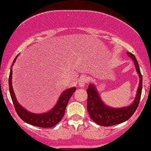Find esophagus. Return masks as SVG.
Listing matches in <instances>:
<instances>
[{
  "instance_id": "34e87169",
  "label": "esophagus",
  "mask_w": 151,
  "mask_h": 151,
  "mask_svg": "<svg viewBox=\"0 0 151 151\" xmlns=\"http://www.w3.org/2000/svg\"><path fill=\"white\" fill-rule=\"evenodd\" d=\"M88 83V78L86 76H82L78 79V85L80 87H83Z\"/></svg>"
}]
</instances>
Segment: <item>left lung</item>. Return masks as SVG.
Segmentation results:
<instances>
[{
    "label": "left lung",
    "instance_id": "8db88e82",
    "mask_svg": "<svg viewBox=\"0 0 151 151\" xmlns=\"http://www.w3.org/2000/svg\"><path fill=\"white\" fill-rule=\"evenodd\" d=\"M127 55L134 61L137 72L139 76V85L137 89L134 101L131 105L123 108H112L106 106L99 94L94 85H89L87 88V111L91 119L101 126L109 127L122 123L132 116L139 106L142 93V77L140 73L139 63L134 56L127 52Z\"/></svg>",
    "mask_w": 151,
    "mask_h": 151
}]
</instances>
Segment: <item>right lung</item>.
<instances>
[{"mask_svg": "<svg viewBox=\"0 0 151 151\" xmlns=\"http://www.w3.org/2000/svg\"><path fill=\"white\" fill-rule=\"evenodd\" d=\"M17 58V57L14 59L13 63L15 62ZM12 68H11L9 78V91L14 109L20 118L27 123L41 128H50L57 124L63 119L68 101L75 92L76 87L68 88L63 91L60 94L57 104L50 111L42 114H35L27 111L18 103L12 86Z\"/></svg>", "mask_w": 151, "mask_h": 151, "instance_id": "1", "label": "right lung"}]
</instances>
